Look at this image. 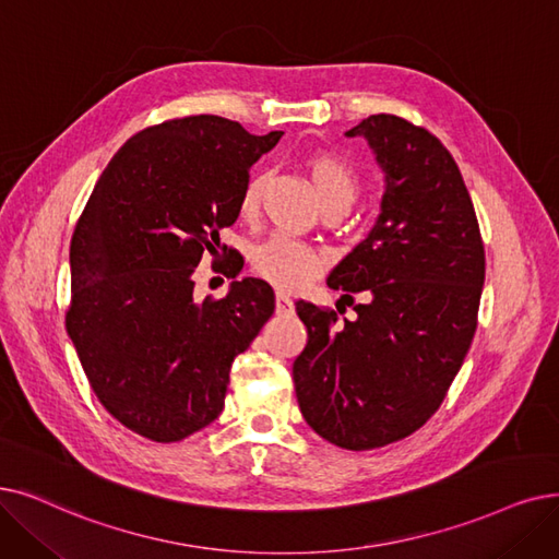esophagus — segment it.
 Listing matches in <instances>:
<instances>
[{"mask_svg": "<svg viewBox=\"0 0 559 559\" xmlns=\"http://www.w3.org/2000/svg\"><path fill=\"white\" fill-rule=\"evenodd\" d=\"M293 310H295V301L289 299L287 295L278 293V295H276V312H278V314H289Z\"/></svg>", "mask_w": 559, "mask_h": 559, "instance_id": "34e87169", "label": "esophagus"}]
</instances>
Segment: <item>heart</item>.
<instances>
[{
  "instance_id": "b5f03b06",
  "label": "heart",
  "mask_w": 559,
  "mask_h": 559,
  "mask_svg": "<svg viewBox=\"0 0 559 559\" xmlns=\"http://www.w3.org/2000/svg\"><path fill=\"white\" fill-rule=\"evenodd\" d=\"M310 185L322 210L347 212L360 191L356 168L333 153H312L304 162ZM264 189V176H253L241 191L239 212L245 216L255 214ZM255 272L281 289H299L322 270V258L299 241L274 237L262 245L253 255Z\"/></svg>"
}]
</instances>
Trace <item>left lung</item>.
Segmentation results:
<instances>
[{"label":"left lung","mask_w":559,"mask_h":559,"mask_svg":"<svg viewBox=\"0 0 559 559\" xmlns=\"http://www.w3.org/2000/svg\"><path fill=\"white\" fill-rule=\"evenodd\" d=\"M383 174L381 212L326 285L364 301L354 318L297 301L308 329L293 366L306 423L345 450L406 439L441 406L477 329L484 245L445 145L393 114L360 120Z\"/></svg>","instance_id":"1"}]
</instances>
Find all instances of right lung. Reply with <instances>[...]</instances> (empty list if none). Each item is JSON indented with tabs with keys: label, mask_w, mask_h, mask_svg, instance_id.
I'll return each mask as SVG.
<instances>
[{
	"label": "right lung",
	"mask_w": 559,
	"mask_h": 559,
	"mask_svg": "<svg viewBox=\"0 0 559 559\" xmlns=\"http://www.w3.org/2000/svg\"><path fill=\"white\" fill-rule=\"evenodd\" d=\"M281 136L210 114L145 128L111 157L72 233L68 335L95 397L145 439L176 443L219 418L235 356L274 314L264 281L197 301L193 272Z\"/></svg>",
	"instance_id": "obj_1"
}]
</instances>
